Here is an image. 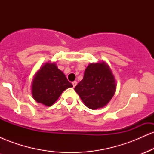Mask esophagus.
<instances>
[{
    "mask_svg": "<svg viewBox=\"0 0 154 154\" xmlns=\"http://www.w3.org/2000/svg\"><path fill=\"white\" fill-rule=\"evenodd\" d=\"M77 81H74V82H72V85H73V87L75 88L76 85H77Z\"/></svg>",
    "mask_w": 154,
    "mask_h": 154,
    "instance_id": "esophagus-1",
    "label": "esophagus"
}]
</instances>
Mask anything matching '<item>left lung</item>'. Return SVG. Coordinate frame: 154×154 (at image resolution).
<instances>
[{"instance_id": "8db88e82", "label": "left lung", "mask_w": 154, "mask_h": 154, "mask_svg": "<svg viewBox=\"0 0 154 154\" xmlns=\"http://www.w3.org/2000/svg\"><path fill=\"white\" fill-rule=\"evenodd\" d=\"M116 87L110 67L103 61L90 63L75 90L85 105L95 110L107 105L115 93Z\"/></svg>"}]
</instances>
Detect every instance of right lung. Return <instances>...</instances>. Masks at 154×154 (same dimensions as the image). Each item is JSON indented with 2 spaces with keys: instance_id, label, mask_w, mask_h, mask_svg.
I'll return each instance as SVG.
<instances>
[{
  "instance_id": "obj_1",
  "label": "right lung",
  "mask_w": 154,
  "mask_h": 154,
  "mask_svg": "<svg viewBox=\"0 0 154 154\" xmlns=\"http://www.w3.org/2000/svg\"><path fill=\"white\" fill-rule=\"evenodd\" d=\"M72 84L55 63H46L35 74L32 85L33 98L38 103L51 106L63 91Z\"/></svg>"
}]
</instances>
